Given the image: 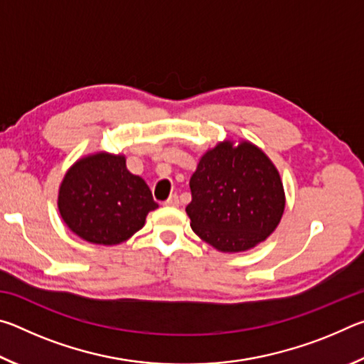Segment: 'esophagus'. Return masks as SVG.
<instances>
[{"mask_svg":"<svg viewBox=\"0 0 364 364\" xmlns=\"http://www.w3.org/2000/svg\"><path fill=\"white\" fill-rule=\"evenodd\" d=\"M164 205H167V207H178V205H180V199H178L176 194H173V196H170L168 199L164 202Z\"/></svg>","mask_w":364,"mask_h":364,"instance_id":"34e87169","label":"esophagus"}]
</instances>
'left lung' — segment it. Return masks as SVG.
<instances>
[{
  "label": "left lung",
  "mask_w": 364,
  "mask_h": 364,
  "mask_svg": "<svg viewBox=\"0 0 364 364\" xmlns=\"http://www.w3.org/2000/svg\"><path fill=\"white\" fill-rule=\"evenodd\" d=\"M191 228L220 252L263 242L282 218L286 194L278 168L250 141L225 139L200 157L189 181Z\"/></svg>",
  "instance_id": "left-lung-1"
}]
</instances>
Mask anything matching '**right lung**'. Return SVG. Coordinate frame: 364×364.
<instances>
[{
	"mask_svg": "<svg viewBox=\"0 0 364 364\" xmlns=\"http://www.w3.org/2000/svg\"><path fill=\"white\" fill-rule=\"evenodd\" d=\"M157 207L149 186L128 171L122 154L100 151L78 159L59 186L58 208L64 223L91 244L128 241Z\"/></svg>",
	"mask_w": 364,
	"mask_h": 364,
	"instance_id": "1",
	"label": "right lung"
}]
</instances>
